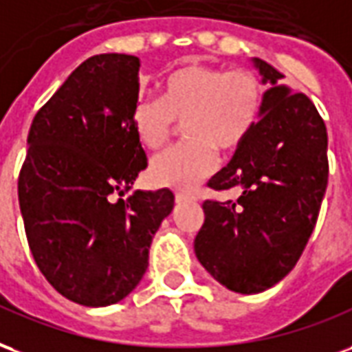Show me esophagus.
I'll return each instance as SVG.
<instances>
[{"instance_id": "1", "label": "esophagus", "mask_w": 352, "mask_h": 352, "mask_svg": "<svg viewBox=\"0 0 352 352\" xmlns=\"http://www.w3.org/2000/svg\"><path fill=\"white\" fill-rule=\"evenodd\" d=\"M197 201V197L193 193H184V191H178L176 193V202L178 204H186V202H193Z\"/></svg>"}]
</instances>
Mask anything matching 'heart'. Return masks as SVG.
<instances>
[{
	"instance_id": "obj_1",
	"label": "heart",
	"mask_w": 352,
	"mask_h": 352,
	"mask_svg": "<svg viewBox=\"0 0 352 352\" xmlns=\"http://www.w3.org/2000/svg\"><path fill=\"white\" fill-rule=\"evenodd\" d=\"M159 99H140L131 122L138 142L157 151L184 122V144L159 155L150 166L153 184L193 189L217 168V151L238 150L257 125L264 104L263 80L250 69L187 63L159 84Z\"/></svg>"
}]
</instances>
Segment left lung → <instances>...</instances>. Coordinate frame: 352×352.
Here are the masks:
<instances>
[{"label": "left lung", "mask_w": 352, "mask_h": 352, "mask_svg": "<svg viewBox=\"0 0 352 352\" xmlns=\"http://www.w3.org/2000/svg\"><path fill=\"white\" fill-rule=\"evenodd\" d=\"M272 86L257 125L229 165L208 182L214 191L242 187L236 201L202 202L195 238L201 264L234 292L270 289L298 263L328 184L327 125L306 94L278 86L285 74L255 60Z\"/></svg>", "instance_id": "obj_1"}]
</instances>
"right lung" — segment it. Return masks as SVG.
<instances>
[{
	"label": "right lung",
	"mask_w": 352,
	"mask_h": 352,
	"mask_svg": "<svg viewBox=\"0 0 352 352\" xmlns=\"http://www.w3.org/2000/svg\"><path fill=\"white\" fill-rule=\"evenodd\" d=\"M140 61L91 56L39 109L18 202L41 274L61 296L99 307L125 298L148 268L170 189L131 191L148 159L133 131Z\"/></svg>",
	"instance_id": "obj_1"
}]
</instances>
